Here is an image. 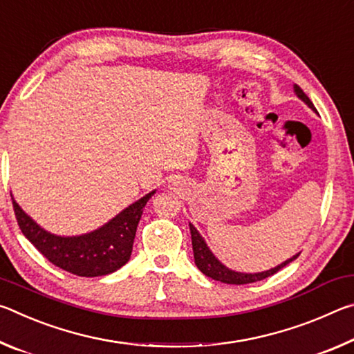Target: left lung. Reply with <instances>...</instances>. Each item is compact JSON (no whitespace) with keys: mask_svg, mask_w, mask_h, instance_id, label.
Listing matches in <instances>:
<instances>
[{"mask_svg":"<svg viewBox=\"0 0 354 354\" xmlns=\"http://www.w3.org/2000/svg\"><path fill=\"white\" fill-rule=\"evenodd\" d=\"M293 92H295L297 97L306 104L309 109H313L314 112L315 107L313 104V101L308 98V95L304 93L301 88H299L297 84L293 86ZM190 226V234H192V248H194V257H195V266L200 268V270L206 274V277L212 278L215 281H220V283L225 284H250V283H256V281H262L268 277H272L277 272H279L281 268L286 267L287 263H290L292 261H295L299 256V253L293 254L289 259L278 263L277 267L270 268V270L266 272H257V273H243V272H236L232 268H227L223 262L218 261V257L215 256L211 248L207 247V243L203 236L198 232L196 227L189 223Z\"/></svg>","mask_w":354,"mask_h":354,"instance_id":"obj_1","label":"left lung"}]
</instances>
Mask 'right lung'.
I'll return each instance as SVG.
<instances>
[{
	"instance_id": "obj_1",
	"label": "right lung",
	"mask_w": 354,
	"mask_h": 354,
	"mask_svg": "<svg viewBox=\"0 0 354 354\" xmlns=\"http://www.w3.org/2000/svg\"><path fill=\"white\" fill-rule=\"evenodd\" d=\"M154 194L156 190H151L103 226L80 236H57L46 231L10 196L21 232L48 261L77 277L93 278L117 272L129 261L143 207Z\"/></svg>"
}]
</instances>
